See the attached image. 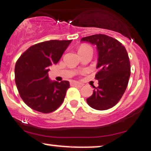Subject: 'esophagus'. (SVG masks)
Listing matches in <instances>:
<instances>
[{
  "mask_svg": "<svg viewBox=\"0 0 151 151\" xmlns=\"http://www.w3.org/2000/svg\"><path fill=\"white\" fill-rule=\"evenodd\" d=\"M70 85L71 86H73V87H83V84H82L81 83H79V82H76V81H73L70 83Z\"/></svg>",
  "mask_w": 151,
  "mask_h": 151,
  "instance_id": "34e87169",
  "label": "esophagus"
}]
</instances>
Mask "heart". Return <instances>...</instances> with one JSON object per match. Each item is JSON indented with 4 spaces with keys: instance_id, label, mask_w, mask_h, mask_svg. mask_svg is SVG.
Wrapping results in <instances>:
<instances>
[{
    "instance_id": "1",
    "label": "heart",
    "mask_w": 151,
    "mask_h": 151,
    "mask_svg": "<svg viewBox=\"0 0 151 151\" xmlns=\"http://www.w3.org/2000/svg\"><path fill=\"white\" fill-rule=\"evenodd\" d=\"M87 50H92L91 46L87 44H81L78 47V53L83 52L87 51Z\"/></svg>"
}]
</instances>
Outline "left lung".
Instances as JSON below:
<instances>
[{
	"instance_id": "left-lung-1",
	"label": "left lung",
	"mask_w": 151,
	"mask_h": 151,
	"mask_svg": "<svg viewBox=\"0 0 151 151\" xmlns=\"http://www.w3.org/2000/svg\"><path fill=\"white\" fill-rule=\"evenodd\" d=\"M81 41L96 45L98 52L95 78L99 86L86 101L94 109H111L120 101L129 82L131 68L127 50L116 39L104 34L85 37Z\"/></svg>"
}]
</instances>
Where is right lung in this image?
<instances>
[{
	"instance_id": "add662e5",
	"label": "right lung",
	"mask_w": 151,
	"mask_h": 151,
	"mask_svg": "<svg viewBox=\"0 0 151 151\" xmlns=\"http://www.w3.org/2000/svg\"><path fill=\"white\" fill-rule=\"evenodd\" d=\"M72 40H52L32 45L17 61L15 83L24 103L35 111L49 113L64 101L69 82L50 81V66L56 64Z\"/></svg>"
}]
</instances>
